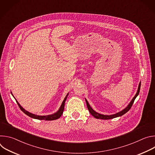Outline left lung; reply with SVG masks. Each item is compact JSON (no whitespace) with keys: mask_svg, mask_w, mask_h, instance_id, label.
Returning a JSON list of instances; mask_svg holds the SVG:
<instances>
[{"mask_svg":"<svg viewBox=\"0 0 155 155\" xmlns=\"http://www.w3.org/2000/svg\"><path fill=\"white\" fill-rule=\"evenodd\" d=\"M140 84H141V82L139 83V87H138V90H137V92L136 93V94L135 95V96L134 97V98L132 99V101H130V102L129 103V104L127 105V107L124 108V110H123L122 111L116 114H114V115H102V114H98L97 112H96L94 110L90 107L89 103H88V102L87 101L86 99V105H87V109L88 110H89V112H90V114L96 118L97 119H102V120H109V119H112V118H117V117H120V116H122L123 115L125 114L126 113H127L129 110H130V108H131L132 104H133L136 98L137 97V96L139 95V91H140Z\"/></svg>","mask_w":155,"mask_h":155,"instance_id":"obj_1","label":"left lung"}]
</instances>
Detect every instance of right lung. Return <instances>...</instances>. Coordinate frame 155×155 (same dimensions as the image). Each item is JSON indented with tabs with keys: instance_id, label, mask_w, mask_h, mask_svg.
I'll return each mask as SVG.
<instances>
[{
	"instance_id": "obj_1",
	"label": "right lung",
	"mask_w": 155,
	"mask_h": 155,
	"mask_svg": "<svg viewBox=\"0 0 155 155\" xmlns=\"http://www.w3.org/2000/svg\"><path fill=\"white\" fill-rule=\"evenodd\" d=\"M68 94H67V96H65L64 100L63 101L61 105V107L59 108V110H58V111L53 114V115H47V116H39V115H34V114H31L29 112H28V111H26V110H25L23 107H22L19 104L18 102V101H16L19 108L23 111L26 115H27L28 116L32 118H35V119H37V120H47V121H51V120H57L58 118H59L61 117V116L62 115V113H63V111H64V105H65V102L66 101V99H67V97H68Z\"/></svg>"
}]
</instances>
